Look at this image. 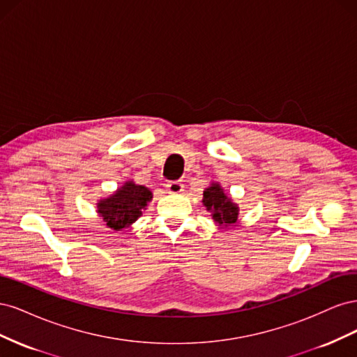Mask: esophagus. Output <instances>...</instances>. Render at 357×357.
Instances as JSON below:
<instances>
[{
	"instance_id": "1",
	"label": "esophagus",
	"mask_w": 357,
	"mask_h": 357,
	"mask_svg": "<svg viewBox=\"0 0 357 357\" xmlns=\"http://www.w3.org/2000/svg\"><path fill=\"white\" fill-rule=\"evenodd\" d=\"M183 189H185V185H183V183L178 181V180L167 183V190L169 193H181Z\"/></svg>"
}]
</instances>
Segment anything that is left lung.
<instances>
[{"mask_svg":"<svg viewBox=\"0 0 357 357\" xmlns=\"http://www.w3.org/2000/svg\"><path fill=\"white\" fill-rule=\"evenodd\" d=\"M202 204L211 213L214 223L220 228H228L238 222V205L223 192L219 183L211 185L202 193Z\"/></svg>","mask_w":357,"mask_h":357,"instance_id":"1","label":"left lung"}]
</instances>
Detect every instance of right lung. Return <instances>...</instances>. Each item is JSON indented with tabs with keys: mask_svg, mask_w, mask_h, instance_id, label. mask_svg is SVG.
Returning a JSON list of instances; mask_svg holds the SVG:
<instances>
[{
	"mask_svg": "<svg viewBox=\"0 0 357 357\" xmlns=\"http://www.w3.org/2000/svg\"><path fill=\"white\" fill-rule=\"evenodd\" d=\"M152 198L153 195L149 188L135 185L134 181H126L113 195L100 199L96 204V211L109 228L122 231L129 228L143 214L147 202L152 201Z\"/></svg>",
	"mask_w": 357,
	"mask_h": 357,
	"instance_id": "obj_1",
	"label": "right lung"
}]
</instances>
